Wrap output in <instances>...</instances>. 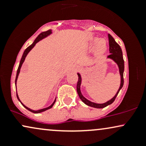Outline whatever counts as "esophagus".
<instances>
[{
  "instance_id": "obj_1",
  "label": "esophagus",
  "mask_w": 146,
  "mask_h": 146,
  "mask_svg": "<svg viewBox=\"0 0 146 146\" xmlns=\"http://www.w3.org/2000/svg\"><path fill=\"white\" fill-rule=\"evenodd\" d=\"M78 69H79L78 68H76V69H75V71H77V70H78Z\"/></svg>"
}]
</instances>
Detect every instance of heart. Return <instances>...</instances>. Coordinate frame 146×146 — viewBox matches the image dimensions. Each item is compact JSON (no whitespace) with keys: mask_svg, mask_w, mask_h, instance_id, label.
Here are the masks:
<instances>
[{"mask_svg":"<svg viewBox=\"0 0 146 146\" xmlns=\"http://www.w3.org/2000/svg\"><path fill=\"white\" fill-rule=\"evenodd\" d=\"M96 53L98 55L103 54L107 49L106 42L104 39H99L98 38H95L92 40L90 46H93V45L96 44Z\"/></svg>","mask_w":146,"mask_h":146,"instance_id":"obj_1","label":"heart"}]
</instances>
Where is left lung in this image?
<instances>
[{
	"label": "left lung",
	"instance_id": "left-lung-1",
	"mask_svg": "<svg viewBox=\"0 0 146 146\" xmlns=\"http://www.w3.org/2000/svg\"><path fill=\"white\" fill-rule=\"evenodd\" d=\"M108 42H109V51L110 54L108 56V58H110V59L113 60L118 65L119 68V73L120 75H121V84H120V87L119 88L118 91L116 93V95H115L113 98H112L111 100H109L108 102H106L104 104H96L93 103V102H90L89 100H86L84 97L82 95L81 91H80V85H81V82L82 79L80 75L78 73V84H77V91H78V95L80 97V98L81 99L82 101L84 103L86 104V105L89 106L93 107V108H105L107 106L111 104L115 100V98L118 95L119 92L121 90V88L123 87V71H124V60H123V55H122V51L121 48L120 47V46L115 42V39L113 38V36L111 35L108 34Z\"/></svg>",
	"mask_w": 146,
	"mask_h": 146
}]
</instances>
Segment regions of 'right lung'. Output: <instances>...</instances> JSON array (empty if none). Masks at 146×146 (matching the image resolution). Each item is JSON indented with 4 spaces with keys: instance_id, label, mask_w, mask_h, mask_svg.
Here are the masks:
<instances>
[{
    "instance_id": "add662e5",
    "label": "right lung",
    "mask_w": 146,
    "mask_h": 146,
    "mask_svg": "<svg viewBox=\"0 0 146 146\" xmlns=\"http://www.w3.org/2000/svg\"><path fill=\"white\" fill-rule=\"evenodd\" d=\"M51 30H48V31H44V32H42L41 33H40V34L38 35V36L36 38V40H35L34 42H33V44L30 45L29 46H28V47L25 50L24 53H23V56H22L21 62H20L19 66H18V70H17V73H16V80H15V84H16V81H17V79H18V75H19L20 71H21V66H22V64H23V63L24 62V61H25V58H26L27 55L28 54V53H29V52L31 51V48H32L33 46H34L35 45H36V44L37 42H39L40 40L43 39V38H45V37H46L47 36H48V35H49V34H51ZM16 96H17L18 100L20 101V99H19V98H18L17 93H16ZM56 100H55V101L53 102V103L50 106H48V107H47V108H43V109L38 110H33L30 109V108H27V106H25L22 103L21 101H20V102H21V103L23 105V106H24L25 108H26L28 110H29V111L32 112V113H42V112H44V111H45V110H48V109H50V108H51L52 106H53V104H55V102H56Z\"/></svg>"
}]
</instances>
